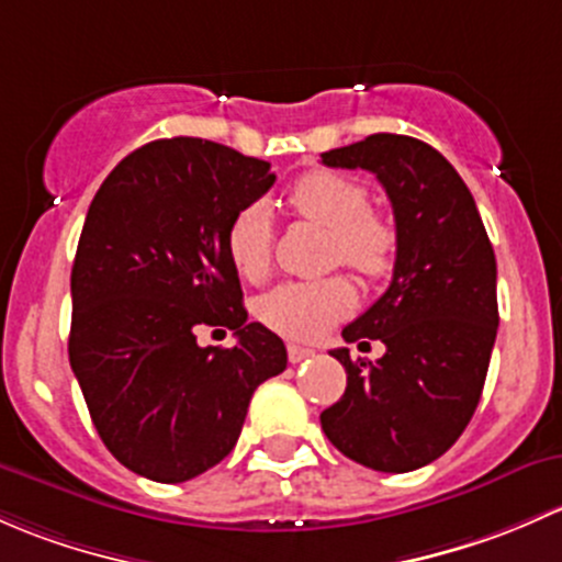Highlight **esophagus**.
<instances>
[{
  "mask_svg": "<svg viewBox=\"0 0 562 562\" xmlns=\"http://www.w3.org/2000/svg\"><path fill=\"white\" fill-rule=\"evenodd\" d=\"M286 355H289V362H292V366H297V362L316 357V351L314 349H305V346H297V344H289L286 346Z\"/></svg>",
  "mask_w": 562,
  "mask_h": 562,
  "instance_id": "obj_1",
  "label": "esophagus"
}]
</instances>
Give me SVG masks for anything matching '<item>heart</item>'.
I'll return each instance as SVG.
<instances>
[{"label":"heart","instance_id":"obj_1","mask_svg":"<svg viewBox=\"0 0 562 562\" xmlns=\"http://www.w3.org/2000/svg\"><path fill=\"white\" fill-rule=\"evenodd\" d=\"M289 207L305 222L329 229L327 259L344 262L362 279L375 281L392 270L397 251L395 227L368 211V192L355 178L311 170L292 183ZM227 254L240 279L262 281L273 259V224L268 207L254 202L233 216ZM355 308V286L346 276L319 281H286L257 300V316L283 338L314 340Z\"/></svg>","mask_w":562,"mask_h":562}]
</instances>
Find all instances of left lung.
Listing matches in <instances>:
<instances>
[{
	"label": "left lung",
	"mask_w": 562,
	"mask_h": 562,
	"mask_svg": "<svg viewBox=\"0 0 562 562\" xmlns=\"http://www.w3.org/2000/svg\"><path fill=\"white\" fill-rule=\"evenodd\" d=\"M327 167L368 170L395 213V270L386 292L344 327L349 344L381 340L384 357L351 360L346 392L322 411L338 452L384 473L438 460L482 397L497 333V268L473 194L427 143L379 132L322 154Z\"/></svg>",
	"instance_id": "1"
}]
</instances>
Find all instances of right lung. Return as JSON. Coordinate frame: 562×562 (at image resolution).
<instances>
[{
  "label": "right lung",
  "instance_id": "1",
  "mask_svg": "<svg viewBox=\"0 0 562 562\" xmlns=\"http://www.w3.org/2000/svg\"><path fill=\"white\" fill-rule=\"evenodd\" d=\"M276 183L270 161L202 137L137 148L86 213L75 254L69 366L110 454L161 484L189 482L238 443L254 390L286 346L243 308L233 216ZM227 326L233 350L195 329Z\"/></svg>",
  "mask_w": 562,
  "mask_h": 562
}]
</instances>
